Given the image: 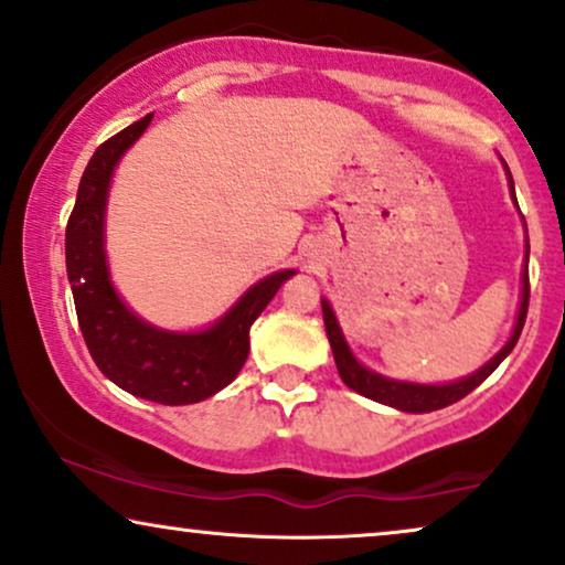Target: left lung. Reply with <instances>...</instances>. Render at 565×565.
I'll use <instances>...</instances> for the list:
<instances>
[{"label": "left lung", "mask_w": 565, "mask_h": 565, "mask_svg": "<svg viewBox=\"0 0 565 565\" xmlns=\"http://www.w3.org/2000/svg\"><path fill=\"white\" fill-rule=\"evenodd\" d=\"M503 171H507V179H509L511 200H514V207L519 210L516 194H514V179H511V171L507 163H503ZM522 223H524V217H522ZM524 231H526V225H524ZM524 241L526 244H524L522 292H519V309H516L514 327H511L507 345L498 350V353L490 358L488 363H482L478 371H472L470 376L444 381V384H420V381L384 376V373L373 371V369H369V365H363L361 361H358L353 348L348 345L345 334H342V327H340V321H337L332 303H329L327 298H321V313H324L327 337H329V345H332V355H334L337 371H340V379L345 381L350 390L363 394V397H369L373 402H379V405L394 407V409H399V413H415V415L434 413V409L449 407V405H454V402H459L461 397H467L472 390H478L482 381H486L490 373H493L498 365L503 363V358L514 350V345L519 342V334H522V329H524L526 306H530V275H526V265H530V238H524Z\"/></svg>", "instance_id": "left-lung-1"}]
</instances>
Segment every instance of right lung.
Returning a JSON list of instances; mask_svg holds the SVG:
<instances>
[{"label": "right lung", "mask_w": 565, "mask_h": 565, "mask_svg": "<svg viewBox=\"0 0 565 565\" xmlns=\"http://www.w3.org/2000/svg\"><path fill=\"white\" fill-rule=\"evenodd\" d=\"M152 114L93 152L64 236L67 277L85 345L108 381L158 405H194L244 369L248 329L298 269H277L244 290L223 317L200 329H163L131 311L116 290L106 252V210L116 166L150 127Z\"/></svg>", "instance_id": "add662e5"}]
</instances>
